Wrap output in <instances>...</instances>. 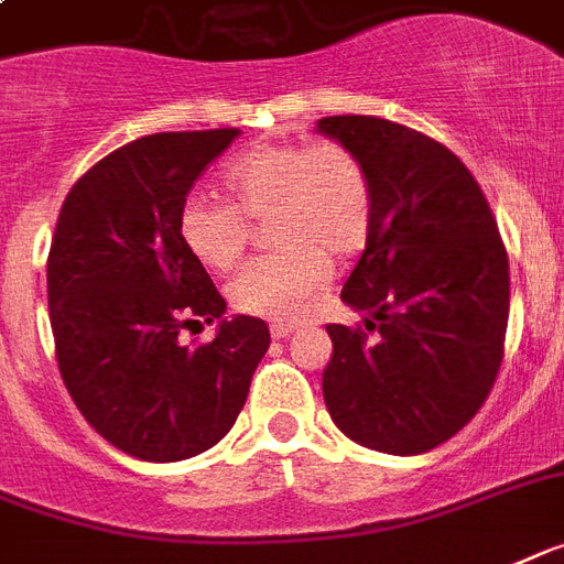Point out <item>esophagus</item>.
Returning a JSON list of instances; mask_svg holds the SVG:
<instances>
[{
	"mask_svg": "<svg viewBox=\"0 0 564 564\" xmlns=\"http://www.w3.org/2000/svg\"><path fill=\"white\" fill-rule=\"evenodd\" d=\"M293 332H296V325H291V323H273L271 325V337L273 339H285V337H291Z\"/></svg>",
	"mask_w": 564,
	"mask_h": 564,
	"instance_id": "1",
	"label": "esophagus"
}]
</instances>
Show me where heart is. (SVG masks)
I'll list each match as a JSON object with an SVG mask.
<instances>
[{
    "instance_id": "b5f03b06",
    "label": "heart",
    "mask_w": 564,
    "mask_h": 564,
    "mask_svg": "<svg viewBox=\"0 0 564 564\" xmlns=\"http://www.w3.org/2000/svg\"><path fill=\"white\" fill-rule=\"evenodd\" d=\"M230 198L187 195L178 213L184 248L213 271L241 262L253 221H271L276 253L259 256L230 282L232 308L264 319H285L332 276V259L366 248L375 221L369 170L348 147L256 143L225 170Z\"/></svg>"
}]
</instances>
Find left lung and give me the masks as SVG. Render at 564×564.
Listing matches in <instances>:
<instances>
[{
  "mask_svg": "<svg viewBox=\"0 0 564 564\" xmlns=\"http://www.w3.org/2000/svg\"><path fill=\"white\" fill-rule=\"evenodd\" d=\"M319 132L369 170L375 221L339 300L366 328L328 325L325 406L339 432L392 455H421L460 432L505 357L510 268L492 209L455 152L371 115Z\"/></svg>",
  "mask_w": 564,
  "mask_h": 564,
  "instance_id": "left-lung-1",
  "label": "left lung"
}]
</instances>
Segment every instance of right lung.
I'll use <instances>...</instances> for the list:
<instances>
[{"instance_id": "right-lung-1", "label": "right lung", "mask_w": 564, "mask_h": 564, "mask_svg": "<svg viewBox=\"0 0 564 564\" xmlns=\"http://www.w3.org/2000/svg\"><path fill=\"white\" fill-rule=\"evenodd\" d=\"M241 129L158 132L97 161L65 195L48 253V316L63 383L111 446L184 460L225 438L271 346L264 319H221L213 343L181 346L225 314L178 236L181 204Z\"/></svg>"}]
</instances>
